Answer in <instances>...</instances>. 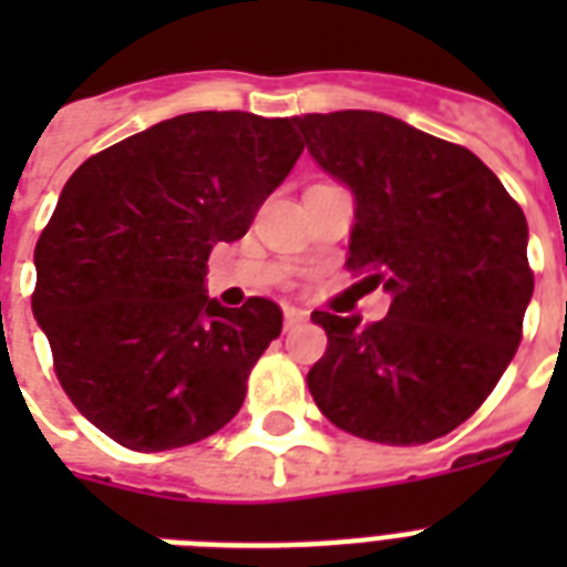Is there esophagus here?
I'll list each match as a JSON object with an SVG mask.
<instances>
[{"label":"esophagus","mask_w":567,"mask_h":567,"mask_svg":"<svg viewBox=\"0 0 567 567\" xmlns=\"http://www.w3.org/2000/svg\"><path fill=\"white\" fill-rule=\"evenodd\" d=\"M306 320H309V311L297 309V306H285V329H297Z\"/></svg>","instance_id":"34e87169"}]
</instances>
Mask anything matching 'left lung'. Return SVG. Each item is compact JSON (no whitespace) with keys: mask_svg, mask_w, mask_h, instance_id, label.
<instances>
[{"mask_svg":"<svg viewBox=\"0 0 567 567\" xmlns=\"http://www.w3.org/2000/svg\"><path fill=\"white\" fill-rule=\"evenodd\" d=\"M311 158L353 190L347 265L391 293L388 315L315 311L327 353L309 371L338 430L426 444L465 423L520 344L533 297L527 217L471 150L377 111L293 117Z\"/></svg>","mask_w":567,"mask_h":567,"instance_id":"obj_1","label":"left lung"}]
</instances>
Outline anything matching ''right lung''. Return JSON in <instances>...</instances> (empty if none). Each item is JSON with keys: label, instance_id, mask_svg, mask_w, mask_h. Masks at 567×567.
<instances>
[{"label": "right lung", "instance_id": "1", "mask_svg": "<svg viewBox=\"0 0 567 567\" xmlns=\"http://www.w3.org/2000/svg\"><path fill=\"white\" fill-rule=\"evenodd\" d=\"M302 153L293 120L194 111L91 155L34 247L31 311L66 396L128 450L203 441L238 414L282 309L205 291L214 244L247 235Z\"/></svg>", "mask_w": 567, "mask_h": 567}]
</instances>
